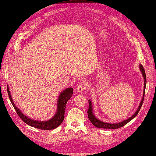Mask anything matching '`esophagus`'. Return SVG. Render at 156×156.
Returning a JSON list of instances; mask_svg holds the SVG:
<instances>
[{"label": "esophagus", "mask_w": 156, "mask_h": 156, "mask_svg": "<svg viewBox=\"0 0 156 156\" xmlns=\"http://www.w3.org/2000/svg\"><path fill=\"white\" fill-rule=\"evenodd\" d=\"M86 84L85 82H81L77 87V91L78 92H82L86 89Z\"/></svg>", "instance_id": "34e87169"}]
</instances>
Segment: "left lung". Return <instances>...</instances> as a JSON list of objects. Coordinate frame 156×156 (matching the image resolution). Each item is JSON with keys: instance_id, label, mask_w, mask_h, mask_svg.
<instances>
[{"instance_id": "8db88e82", "label": "left lung", "mask_w": 156, "mask_h": 156, "mask_svg": "<svg viewBox=\"0 0 156 156\" xmlns=\"http://www.w3.org/2000/svg\"><path fill=\"white\" fill-rule=\"evenodd\" d=\"M140 71L143 74L144 78L145 80L144 81V92L143 94V98H142V100L141 101V103L139 105V107L138 108V110H136V112H135V113L133 115L132 117H131L130 118H129L128 119L121 122L119 123H117V124H110V123H106V122H103L102 121H100L99 120H98L97 118L95 117V116L94 115L93 112H92V103L91 101L89 100V109H88L87 111V113H88V117H89V119L90 120V121L92 123V124L96 126L98 128H102V129H118L120 127H123L124 126H125L126 124H127L129 122H130L132 119H133L137 115V114L138 113L139 111L140 110V108L142 106V104L144 103V96H145V87H146V83H147V78H146V74H145V69L144 68V67L142 65H140Z\"/></svg>"}]
</instances>
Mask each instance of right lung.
<instances>
[{
    "label": "right lung",
    "instance_id": "right-lung-1",
    "mask_svg": "<svg viewBox=\"0 0 156 156\" xmlns=\"http://www.w3.org/2000/svg\"><path fill=\"white\" fill-rule=\"evenodd\" d=\"M7 90H8V96L11 102L20 118L27 124L43 130L54 129L57 128L58 126H60V124H61L64 119V113L66 110V103L71 98L73 92V88H68V89L64 90L60 94L57 102V111L52 119L47 121H36L26 117L25 115H23L21 112V111L15 106L14 102L12 101L8 87L7 88Z\"/></svg>",
    "mask_w": 156,
    "mask_h": 156
}]
</instances>
